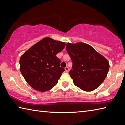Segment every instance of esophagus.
I'll return each mask as SVG.
<instances>
[{
  "instance_id": "34e87169",
  "label": "esophagus",
  "mask_w": 125,
  "mask_h": 125,
  "mask_svg": "<svg viewBox=\"0 0 125 125\" xmlns=\"http://www.w3.org/2000/svg\"><path fill=\"white\" fill-rule=\"evenodd\" d=\"M68 70H69V68L68 67H66L65 68V72H68Z\"/></svg>"
}]
</instances>
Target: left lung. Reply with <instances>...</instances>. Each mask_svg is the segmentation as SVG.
I'll use <instances>...</instances> for the list:
<instances>
[{
    "instance_id": "obj_1",
    "label": "left lung",
    "mask_w": 125,
    "mask_h": 125,
    "mask_svg": "<svg viewBox=\"0 0 125 125\" xmlns=\"http://www.w3.org/2000/svg\"><path fill=\"white\" fill-rule=\"evenodd\" d=\"M66 47L73 63L69 74L74 85L86 92L98 88L109 72L108 61L88 44L68 43Z\"/></svg>"
}]
</instances>
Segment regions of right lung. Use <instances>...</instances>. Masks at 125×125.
<instances>
[{
  "label": "right lung",
  "mask_w": 125,
  "mask_h": 125,
  "mask_svg": "<svg viewBox=\"0 0 125 125\" xmlns=\"http://www.w3.org/2000/svg\"><path fill=\"white\" fill-rule=\"evenodd\" d=\"M65 46L64 42L45 37L22 55L19 61L20 70L32 88L44 92L57 84L65 69L60 67L61 60L56 54Z\"/></svg>",
  "instance_id": "right-lung-1"
}]
</instances>
